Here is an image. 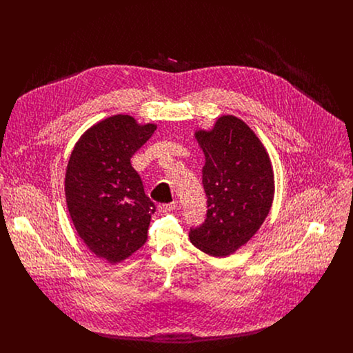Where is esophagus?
Instances as JSON below:
<instances>
[{"mask_svg":"<svg viewBox=\"0 0 353 353\" xmlns=\"http://www.w3.org/2000/svg\"><path fill=\"white\" fill-rule=\"evenodd\" d=\"M176 206H177V203H176V202L161 203V205H159V212H161V213H168V212L174 210V209H176Z\"/></svg>","mask_w":353,"mask_h":353,"instance_id":"1","label":"esophagus"}]
</instances>
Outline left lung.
<instances>
[{
    "mask_svg": "<svg viewBox=\"0 0 353 353\" xmlns=\"http://www.w3.org/2000/svg\"><path fill=\"white\" fill-rule=\"evenodd\" d=\"M205 154L202 184L206 219L190 229V242L223 258L248 243L268 217L274 200V170L269 153L241 119L223 115L210 131H196Z\"/></svg>",
    "mask_w": 353,
    "mask_h": 353,
    "instance_id": "1",
    "label": "left lung"
}]
</instances>
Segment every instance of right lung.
Instances as JSON below:
<instances>
[{"instance_id":"obj_1","label":"right lung","mask_w":353,"mask_h":353,"mask_svg":"<svg viewBox=\"0 0 353 353\" xmlns=\"http://www.w3.org/2000/svg\"><path fill=\"white\" fill-rule=\"evenodd\" d=\"M156 128L130 115L110 117L81 136L68 160L70 217L85 246L111 265L127 259L148 238L156 206L144 193L131 157Z\"/></svg>"}]
</instances>
